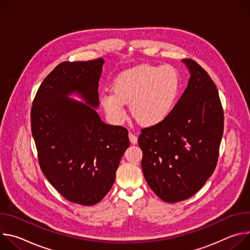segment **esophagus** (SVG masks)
<instances>
[{
    "label": "esophagus",
    "mask_w": 250,
    "mask_h": 250,
    "mask_svg": "<svg viewBox=\"0 0 250 250\" xmlns=\"http://www.w3.org/2000/svg\"><path fill=\"white\" fill-rule=\"evenodd\" d=\"M128 137H129L130 144H132V145H136V144H137V137H136L135 134L129 133V134H128Z\"/></svg>",
    "instance_id": "1"
}]
</instances>
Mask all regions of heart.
<instances>
[{"mask_svg": "<svg viewBox=\"0 0 250 250\" xmlns=\"http://www.w3.org/2000/svg\"><path fill=\"white\" fill-rule=\"evenodd\" d=\"M178 89L179 78L171 66L138 65L115 79L113 94H103L101 104L106 115L116 122H122L125 116V104H127L137 123L153 126L171 114Z\"/></svg>", "mask_w": 250, "mask_h": 250, "instance_id": "obj_1", "label": "heart"}]
</instances>
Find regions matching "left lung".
Here are the masks:
<instances>
[{
  "label": "left lung",
  "mask_w": 250,
  "mask_h": 250,
  "mask_svg": "<svg viewBox=\"0 0 250 250\" xmlns=\"http://www.w3.org/2000/svg\"><path fill=\"white\" fill-rule=\"evenodd\" d=\"M190 78L169 117L141 130L138 146L147 184L164 202L196 194L216 168L224 132L218 89L194 60L183 59Z\"/></svg>",
  "instance_id": "obj_1"
}]
</instances>
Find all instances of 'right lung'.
<instances>
[{"mask_svg": "<svg viewBox=\"0 0 250 250\" xmlns=\"http://www.w3.org/2000/svg\"><path fill=\"white\" fill-rule=\"evenodd\" d=\"M104 60L62 62L43 80L33 100L31 132L41 168L68 201L99 203L111 190L128 132L104 124L99 108V80ZM75 93L83 100L69 98Z\"/></svg>", "mask_w": 250, "mask_h": 250, "instance_id": "add662e5", "label": "right lung"}]
</instances>
